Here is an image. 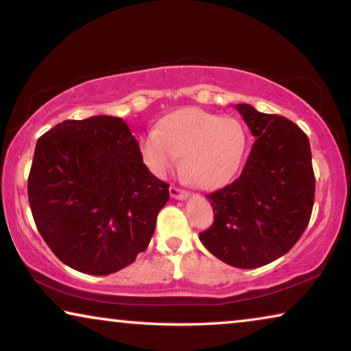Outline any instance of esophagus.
I'll return each instance as SVG.
<instances>
[{
    "label": "esophagus",
    "mask_w": 351,
    "mask_h": 351,
    "mask_svg": "<svg viewBox=\"0 0 351 351\" xmlns=\"http://www.w3.org/2000/svg\"><path fill=\"white\" fill-rule=\"evenodd\" d=\"M169 192H170V197L173 199H186L189 197V192H186V190L182 189H178L175 186H171L169 189Z\"/></svg>",
    "instance_id": "esophagus-1"
}]
</instances>
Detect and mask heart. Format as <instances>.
I'll return each mask as SVG.
<instances>
[{
    "label": "heart",
    "instance_id": "1",
    "mask_svg": "<svg viewBox=\"0 0 351 351\" xmlns=\"http://www.w3.org/2000/svg\"><path fill=\"white\" fill-rule=\"evenodd\" d=\"M246 145L245 128L237 119L184 108L164 117L142 139L141 154L153 175L164 176L182 153L186 173L201 187L218 189L240 170Z\"/></svg>",
    "mask_w": 351,
    "mask_h": 351
}]
</instances>
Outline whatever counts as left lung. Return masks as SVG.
Instances as JSON below:
<instances>
[{
  "label": "left lung",
  "mask_w": 351,
  "mask_h": 351,
  "mask_svg": "<svg viewBox=\"0 0 351 351\" xmlns=\"http://www.w3.org/2000/svg\"><path fill=\"white\" fill-rule=\"evenodd\" d=\"M235 110L255 142L241 175L206 195L215 217L199 240L224 263L254 269L280 258L304 234L316 181L310 141L294 122L247 104Z\"/></svg>",
  "instance_id": "8db88e82"
}]
</instances>
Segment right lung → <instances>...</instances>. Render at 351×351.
Listing matches in <instances>:
<instances>
[{"label": "right lung", "instance_id": "obj_1", "mask_svg": "<svg viewBox=\"0 0 351 351\" xmlns=\"http://www.w3.org/2000/svg\"><path fill=\"white\" fill-rule=\"evenodd\" d=\"M27 197L46 245L64 265L108 276L144 252L169 184L142 162L121 117L64 121L37 141Z\"/></svg>", "mask_w": 351, "mask_h": 351}]
</instances>
